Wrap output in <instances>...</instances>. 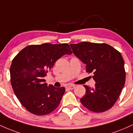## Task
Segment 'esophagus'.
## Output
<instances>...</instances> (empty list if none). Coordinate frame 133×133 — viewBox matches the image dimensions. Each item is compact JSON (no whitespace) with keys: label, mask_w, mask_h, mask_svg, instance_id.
I'll use <instances>...</instances> for the list:
<instances>
[{"label":"esophagus","mask_w":133,"mask_h":133,"mask_svg":"<svg viewBox=\"0 0 133 133\" xmlns=\"http://www.w3.org/2000/svg\"><path fill=\"white\" fill-rule=\"evenodd\" d=\"M75 87H76V86H75L74 85H69L66 86V89H71V90H72V89H74Z\"/></svg>","instance_id":"34e87169"}]
</instances>
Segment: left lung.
<instances>
[{
  "instance_id": "obj_1",
  "label": "left lung",
  "mask_w": 133,
  "mask_h": 133,
  "mask_svg": "<svg viewBox=\"0 0 133 133\" xmlns=\"http://www.w3.org/2000/svg\"><path fill=\"white\" fill-rule=\"evenodd\" d=\"M74 54L86 64V72L93 73L95 87L84 85L85 94L81 99L91 111L110 109L118 100L125 83L124 62L119 51L105 43L81 42L71 44Z\"/></svg>"
}]
</instances>
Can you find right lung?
<instances>
[{
	"instance_id": "right-lung-1",
	"label": "right lung",
	"mask_w": 133,
	"mask_h": 133,
	"mask_svg": "<svg viewBox=\"0 0 133 133\" xmlns=\"http://www.w3.org/2000/svg\"><path fill=\"white\" fill-rule=\"evenodd\" d=\"M72 53L67 43L32 44L20 51L12 60L10 82L16 97L32 114L43 116L59 105L65 88L47 85L44 77L56 61Z\"/></svg>"
}]
</instances>
